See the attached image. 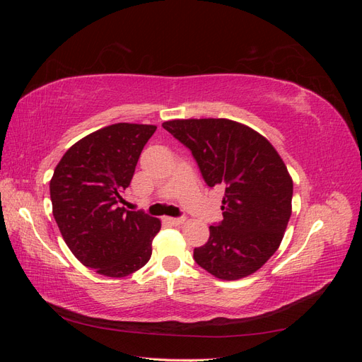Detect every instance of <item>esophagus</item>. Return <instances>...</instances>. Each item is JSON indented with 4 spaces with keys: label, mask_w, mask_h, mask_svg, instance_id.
I'll return each instance as SVG.
<instances>
[{
    "label": "esophagus",
    "mask_w": 362,
    "mask_h": 362,
    "mask_svg": "<svg viewBox=\"0 0 362 362\" xmlns=\"http://www.w3.org/2000/svg\"><path fill=\"white\" fill-rule=\"evenodd\" d=\"M166 221H168L170 225L178 226V225H182V223H184V217H166Z\"/></svg>",
    "instance_id": "1"
}]
</instances>
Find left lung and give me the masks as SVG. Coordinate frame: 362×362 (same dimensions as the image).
<instances>
[{
    "mask_svg": "<svg viewBox=\"0 0 362 362\" xmlns=\"http://www.w3.org/2000/svg\"><path fill=\"white\" fill-rule=\"evenodd\" d=\"M163 128L192 151L204 181L225 187L223 221L193 258L218 279L255 273L278 250L291 216L293 180L270 141L229 119H175Z\"/></svg>",
    "mask_w": 362,
    "mask_h": 362,
    "instance_id": "8db88e82",
    "label": "left lung"
}]
</instances>
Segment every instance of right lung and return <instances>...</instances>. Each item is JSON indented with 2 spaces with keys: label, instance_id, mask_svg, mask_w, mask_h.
I'll list each match as a JSON object with an SVG mask.
<instances>
[{
  "label": "right lung",
  "instance_id": "1",
  "mask_svg": "<svg viewBox=\"0 0 362 362\" xmlns=\"http://www.w3.org/2000/svg\"><path fill=\"white\" fill-rule=\"evenodd\" d=\"M156 125L113 124L72 145L49 181L52 216L86 267L124 278L144 267L161 222L122 206L124 190Z\"/></svg>",
  "mask_w": 362,
  "mask_h": 362
}]
</instances>
